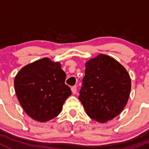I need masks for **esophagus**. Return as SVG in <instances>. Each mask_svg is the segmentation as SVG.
<instances>
[{"instance_id": "esophagus-1", "label": "esophagus", "mask_w": 149, "mask_h": 149, "mask_svg": "<svg viewBox=\"0 0 149 149\" xmlns=\"http://www.w3.org/2000/svg\"><path fill=\"white\" fill-rule=\"evenodd\" d=\"M71 91L73 94H76V91H77V87L76 86H73L71 87Z\"/></svg>"}]
</instances>
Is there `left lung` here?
<instances>
[{
  "mask_svg": "<svg viewBox=\"0 0 149 149\" xmlns=\"http://www.w3.org/2000/svg\"><path fill=\"white\" fill-rule=\"evenodd\" d=\"M79 99L90 118L106 123L120 115L128 100L131 80L126 69L100 54L86 63Z\"/></svg>",
  "mask_w": 149,
  "mask_h": 149,
  "instance_id": "8db88e82",
  "label": "left lung"
}]
</instances>
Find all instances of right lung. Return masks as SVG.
I'll list each match as a JSON object with an SVG mask.
<instances>
[{
	"label": "right lung",
	"mask_w": 149,
	"mask_h": 149,
	"mask_svg": "<svg viewBox=\"0 0 149 149\" xmlns=\"http://www.w3.org/2000/svg\"><path fill=\"white\" fill-rule=\"evenodd\" d=\"M66 74L58 62L44 58L22 68L14 79L19 103L33 120L41 123L58 116L71 95Z\"/></svg>",
	"instance_id": "add662e5"
}]
</instances>
